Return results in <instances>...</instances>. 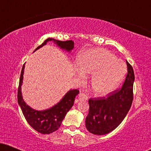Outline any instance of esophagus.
Segmentation results:
<instances>
[{
    "instance_id": "obj_1",
    "label": "esophagus",
    "mask_w": 151,
    "mask_h": 151,
    "mask_svg": "<svg viewBox=\"0 0 151 151\" xmlns=\"http://www.w3.org/2000/svg\"><path fill=\"white\" fill-rule=\"evenodd\" d=\"M79 100H83V101H86L87 100V96L86 94L83 93H80L79 94Z\"/></svg>"
}]
</instances>
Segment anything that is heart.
<instances>
[{
    "label": "heart",
    "mask_w": 151,
    "mask_h": 151,
    "mask_svg": "<svg viewBox=\"0 0 151 151\" xmlns=\"http://www.w3.org/2000/svg\"><path fill=\"white\" fill-rule=\"evenodd\" d=\"M78 70L76 75L80 80L84 74H92L91 88L98 96H106L119 87L126 72L121 60L104 49H89L81 52L76 58Z\"/></svg>",
    "instance_id": "b5f03b06"
}]
</instances>
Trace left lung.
I'll list each match as a JSON object with an SVG mask.
<instances>
[{"label": "left lung", "instance_id": "8db88e82", "mask_svg": "<svg viewBox=\"0 0 151 151\" xmlns=\"http://www.w3.org/2000/svg\"><path fill=\"white\" fill-rule=\"evenodd\" d=\"M128 74L120 89L109 93L108 97L89 100V111L85 119L86 129L98 136L111 132L119 126L131 109L135 76L133 67L126 61Z\"/></svg>", "mask_w": 151, "mask_h": 151}]
</instances>
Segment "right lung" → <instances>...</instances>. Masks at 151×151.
Here are the masks:
<instances>
[{
  "label": "right lung",
  "mask_w": 151,
  "mask_h": 151,
  "mask_svg": "<svg viewBox=\"0 0 151 151\" xmlns=\"http://www.w3.org/2000/svg\"><path fill=\"white\" fill-rule=\"evenodd\" d=\"M50 41H52L60 49L68 52H70L74 47V42L72 40L60 41L53 38H48L40 46L38 47L35 52L45 45L47 42ZM24 69L25 64L22 66L18 91V103L22 114L29 125L37 132L42 134H50L55 132L60 127L66 114L74 105L75 97L79 92V90L70 89L58 104L49 109L40 111L35 110L27 105L22 98L21 86L23 82Z\"/></svg>",
  "instance_id": "obj_1"
}]
</instances>
